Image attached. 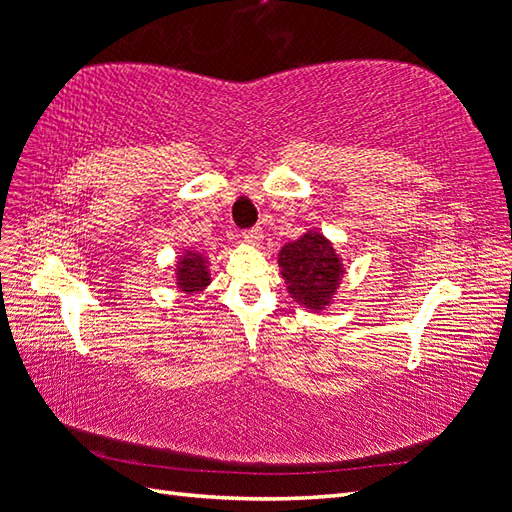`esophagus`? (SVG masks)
<instances>
[{"mask_svg":"<svg viewBox=\"0 0 512 512\" xmlns=\"http://www.w3.org/2000/svg\"><path fill=\"white\" fill-rule=\"evenodd\" d=\"M241 237H243V241H245L247 245H260V243H262V237H265V235H262V228L256 226V228L245 230Z\"/></svg>","mask_w":512,"mask_h":512,"instance_id":"obj_1","label":"esophagus"}]
</instances>
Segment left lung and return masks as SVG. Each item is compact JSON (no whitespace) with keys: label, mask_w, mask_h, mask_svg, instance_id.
Here are the masks:
<instances>
[{"label":"left lung","mask_w":512,"mask_h":512,"mask_svg":"<svg viewBox=\"0 0 512 512\" xmlns=\"http://www.w3.org/2000/svg\"><path fill=\"white\" fill-rule=\"evenodd\" d=\"M277 265L290 297L309 312H322L333 303L346 273L342 256L316 228L286 243L277 254Z\"/></svg>","instance_id":"8db88e82"}]
</instances>
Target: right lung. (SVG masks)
Here are the masks:
<instances>
[{
  "label": "right lung",
  "instance_id": "add662e5",
  "mask_svg": "<svg viewBox=\"0 0 512 512\" xmlns=\"http://www.w3.org/2000/svg\"><path fill=\"white\" fill-rule=\"evenodd\" d=\"M175 284L185 297L203 294L211 284L209 258L203 252L194 250V247L183 250L175 260Z\"/></svg>",
  "mask_w": 512,
  "mask_h": 512
}]
</instances>
